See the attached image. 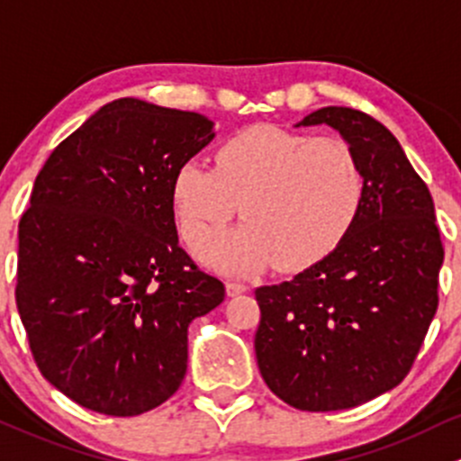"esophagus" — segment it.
<instances>
[{
	"label": "esophagus",
	"instance_id": "1",
	"mask_svg": "<svg viewBox=\"0 0 461 461\" xmlns=\"http://www.w3.org/2000/svg\"><path fill=\"white\" fill-rule=\"evenodd\" d=\"M249 291V286L241 282H229L226 284V295L229 297H235V295H241V293Z\"/></svg>",
	"mask_w": 461,
	"mask_h": 461
}]
</instances>
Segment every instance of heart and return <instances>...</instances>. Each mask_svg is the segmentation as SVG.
<instances>
[{
  "mask_svg": "<svg viewBox=\"0 0 461 461\" xmlns=\"http://www.w3.org/2000/svg\"><path fill=\"white\" fill-rule=\"evenodd\" d=\"M364 195L362 166L344 140L273 124L221 141L215 166L184 161L170 184L179 232L193 250L219 234L240 202L245 224L202 253L226 273L320 264L355 229Z\"/></svg>",
  "mask_w": 461,
  "mask_h": 461,
  "instance_id": "1",
  "label": "heart"
}]
</instances>
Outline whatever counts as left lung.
I'll list each match as a JSON object with an SVG mask.
<instances>
[{
	"instance_id": "left-lung-1",
	"label": "left lung",
	"mask_w": 461,
	"mask_h": 461,
	"mask_svg": "<svg viewBox=\"0 0 461 461\" xmlns=\"http://www.w3.org/2000/svg\"><path fill=\"white\" fill-rule=\"evenodd\" d=\"M326 124L362 166L366 195L344 244L262 286L255 355L264 382L300 411H344L395 388L438 311L444 262L429 188L400 141L366 113L326 106L297 126Z\"/></svg>"
}]
</instances>
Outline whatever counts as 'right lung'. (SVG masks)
Instances as JSON below:
<instances>
[{"mask_svg": "<svg viewBox=\"0 0 461 461\" xmlns=\"http://www.w3.org/2000/svg\"><path fill=\"white\" fill-rule=\"evenodd\" d=\"M215 137L199 113L122 97L50 153L19 221L17 308L41 375L88 411L164 404L188 326L224 284L179 246L170 184Z\"/></svg>", "mask_w": 461, "mask_h": 461, "instance_id": "1", "label": "right lung"}]
</instances>
